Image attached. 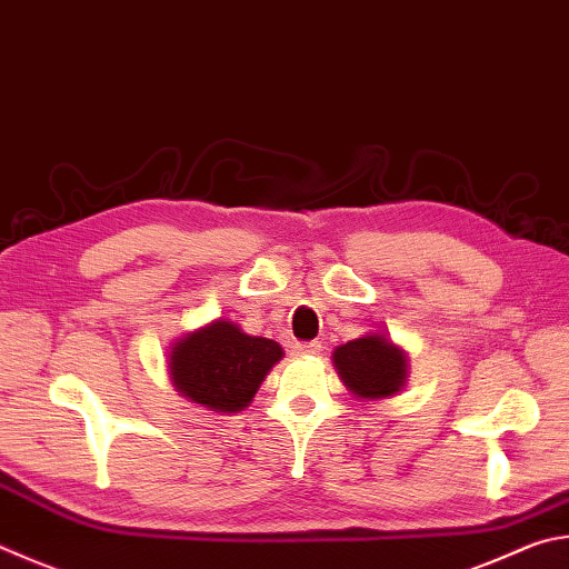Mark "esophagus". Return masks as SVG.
Segmentation results:
<instances>
[{
    "label": "esophagus",
    "mask_w": 569,
    "mask_h": 569,
    "mask_svg": "<svg viewBox=\"0 0 569 569\" xmlns=\"http://www.w3.org/2000/svg\"><path fill=\"white\" fill-rule=\"evenodd\" d=\"M296 353L298 356H318L320 343H318V340H308V343H296Z\"/></svg>",
    "instance_id": "34e87169"
}]
</instances>
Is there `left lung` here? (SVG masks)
<instances>
[{"instance_id": "8db88e82", "label": "left lung", "mask_w": 569, "mask_h": 569, "mask_svg": "<svg viewBox=\"0 0 569 569\" xmlns=\"http://www.w3.org/2000/svg\"><path fill=\"white\" fill-rule=\"evenodd\" d=\"M333 363L358 398H388L406 380V353L383 336L348 340L346 346L336 348Z\"/></svg>"}]
</instances>
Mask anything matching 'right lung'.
Masks as SVG:
<instances>
[{"mask_svg":"<svg viewBox=\"0 0 569 569\" xmlns=\"http://www.w3.org/2000/svg\"><path fill=\"white\" fill-rule=\"evenodd\" d=\"M281 356L276 340L246 336L231 320H213L173 346L169 368L186 398L216 412H239Z\"/></svg>","mask_w":569,"mask_h":569,"instance_id":"add662e5","label":"right lung"}]
</instances>
